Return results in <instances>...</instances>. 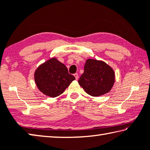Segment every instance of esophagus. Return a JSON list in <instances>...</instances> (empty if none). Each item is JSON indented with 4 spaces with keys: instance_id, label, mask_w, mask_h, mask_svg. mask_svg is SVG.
Masks as SVG:
<instances>
[{
    "instance_id": "esophagus-1",
    "label": "esophagus",
    "mask_w": 150,
    "mask_h": 150,
    "mask_svg": "<svg viewBox=\"0 0 150 150\" xmlns=\"http://www.w3.org/2000/svg\"><path fill=\"white\" fill-rule=\"evenodd\" d=\"M74 76H75V79L77 80L78 78H79V75H78L77 73H75V74H74Z\"/></svg>"
}]
</instances>
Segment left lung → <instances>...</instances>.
<instances>
[{"instance_id": "left-lung-1", "label": "left lung", "mask_w": 150, "mask_h": 150, "mask_svg": "<svg viewBox=\"0 0 150 150\" xmlns=\"http://www.w3.org/2000/svg\"><path fill=\"white\" fill-rule=\"evenodd\" d=\"M115 80V71L111 67L104 61L89 59L78 83L88 94L96 97L108 93Z\"/></svg>"}]
</instances>
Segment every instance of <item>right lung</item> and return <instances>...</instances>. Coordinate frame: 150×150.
I'll use <instances>...</instances> for the list:
<instances>
[{
	"label": "right lung",
	"instance_id": "add662e5",
	"mask_svg": "<svg viewBox=\"0 0 150 150\" xmlns=\"http://www.w3.org/2000/svg\"><path fill=\"white\" fill-rule=\"evenodd\" d=\"M34 79L41 92L49 97L55 98L63 93L75 78L69 74L64 64L56 58H52L36 69Z\"/></svg>",
	"mask_w": 150,
	"mask_h": 150
}]
</instances>
